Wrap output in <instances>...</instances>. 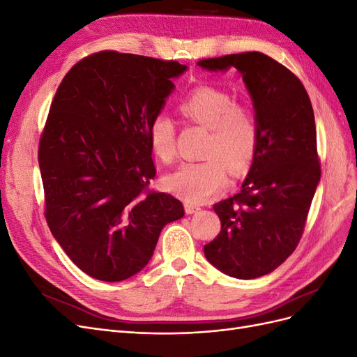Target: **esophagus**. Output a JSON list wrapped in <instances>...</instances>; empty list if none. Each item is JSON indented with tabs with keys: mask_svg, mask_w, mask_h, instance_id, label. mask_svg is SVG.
<instances>
[{
	"mask_svg": "<svg viewBox=\"0 0 357 357\" xmlns=\"http://www.w3.org/2000/svg\"><path fill=\"white\" fill-rule=\"evenodd\" d=\"M201 208L198 207V205H193V204H185V211L186 214H195L198 213Z\"/></svg>",
	"mask_w": 357,
	"mask_h": 357,
	"instance_id": "34e87169",
	"label": "esophagus"
}]
</instances>
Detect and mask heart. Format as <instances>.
I'll return each mask as SVG.
<instances>
[{
	"label": "heart",
	"instance_id": "1",
	"mask_svg": "<svg viewBox=\"0 0 357 357\" xmlns=\"http://www.w3.org/2000/svg\"><path fill=\"white\" fill-rule=\"evenodd\" d=\"M188 121L210 129L202 162H186L164 178L172 195L205 202L229 183V169L238 174L250 164L257 147V123L248 107L225 91L198 88L180 102ZM152 152L165 164L176 158V125L167 113L156 114L147 129Z\"/></svg>",
	"mask_w": 357,
	"mask_h": 357
}]
</instances>
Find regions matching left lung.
Segmentation results:
<instances>
[{
	"label": "left lung",
	"instance_id": "8db88e82",
	"mask_svg": "<svg viewBox=\"0 0 357 357\" xmlns=\"http://www.w3.org/2000/svg\"><path fill=\"white\" fill-rule=\"evenodd\" d=\"M198 67L238 71L257 123L256 153L243 189L214 204L222 229L204 245V255L229 277H262L294 253L320 181L310 96L294 73L261 52L202 59Z\"/></svg>",
	"mask_w": 357,
	"mask_h": 357
}]
</instances>
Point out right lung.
I'll use <instances>...</instances> for the list:
<instances>
[{
  "label": "right lung",
  "mask_w": 357,
  "mask_h": 357,
  "mask_svg": "<svg viewBox=\"0 0 357 357\" xmlns=\"http://www.w3.org/2000/svg\"><path fill=\"white\" fill-rule=\"evenodd\" d=\"M188 70L176 61L105 50L67 73L40 138L52 235L83 273L122 282L149 264L183 204L149 192L156 174L147 129Z\"/></svg>",
  "instance_id": "right-lung-1"
}]
</instances>
